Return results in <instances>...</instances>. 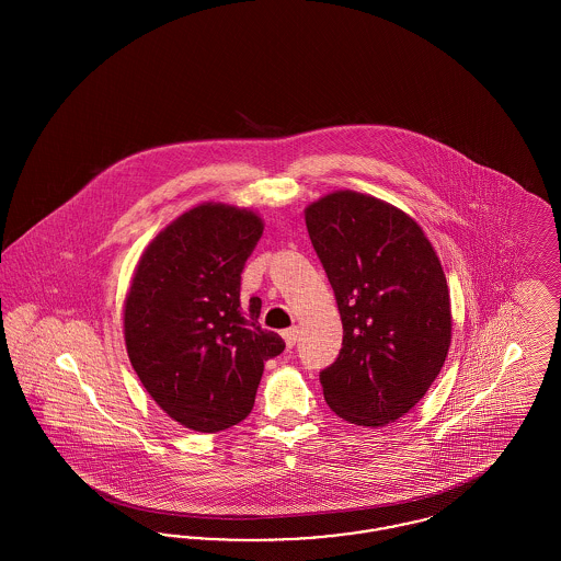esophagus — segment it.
Returning a JSON list of instances; mask_svg holds the SVG:
<instances>
[{
    "label": "esophagus",
    "mask_w": 561,
    "mask_h": 561,
    "mask_svg": "<svg viewBox=\"0 0 561 561\" xmlns=\"http://www.w3.org/2000/svg\"><path fill=\"white\" fill-rule=\"evenodd\" d=\"M282 336H284V341H286V345H288V347H294V345L298 343V328L293 325V328L284 330V332H282Z\"/></svg>",
    "instance_id": "1"
}]
</instances>
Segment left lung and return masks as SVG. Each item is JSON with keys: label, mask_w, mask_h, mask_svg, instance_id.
Listing matches in <instances>:
<instances>
[{"label": "left lung", "mask_w": 561, "mask_h": 561, "mask_svg": "<svg viewBox=\"0 0 561 561\" xmlns=\"http://www.w3.org/2000/svg\"><path fill=\"white\" fill-rule=\"evenodd\" d=\"M305 222L343 321V348L321 370L328 405L359 427L408 414L437 378L453 311L442 263L421 225L357 191L309 204Z\"/></svg>", "instance_id": "obj_1"}]
</instances>
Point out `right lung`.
I'll return each mask as SVG.
<instances>
[{
    "label": "right lung",
    "instance_id": "1",
    "mask_svg": "<svg viewBox=\"0 0 561 561\" xmlns=\"http://www.w3.org/2000/svg\"><path fill=\"white\" fill-rule=\"evenodd\" d=\"M261 216L199 204L151 241L124 305L134 373L183 427L218 433L243 421L265 362L286 343L259 323L261 298L241 302V271L263 236Z\"/></svg>",
    "mask_w": 561,
    "mask_h": 561
}]
</instances>
